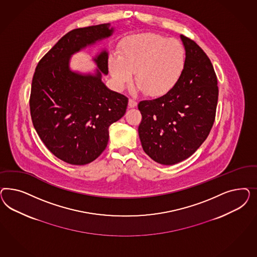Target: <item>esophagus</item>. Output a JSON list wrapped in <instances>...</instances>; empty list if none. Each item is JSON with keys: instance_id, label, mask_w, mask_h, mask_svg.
Wrapping results in <instances>:
<instances>
[{"instance_id": "1", "label": "esophagus", "mask_w": 257, "mask_h": 257, "mask_svg": "<svg viewBox=\"0 0 257 257\" xmlns=\"http://www.w3.org/2000/svg\"><path fill=\"white\" fill-rule=\"evenodd\" d=\"M138 105V102L137 101H135L134 99H129V101H128V106L130 107V108H134V107H136Z\"/></svg>"}]
</instances>
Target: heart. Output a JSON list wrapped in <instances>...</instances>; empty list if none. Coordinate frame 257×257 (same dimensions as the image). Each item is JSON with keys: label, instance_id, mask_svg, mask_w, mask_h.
Masks as SVG:
<instances>
[{"label": "heart", "instance_id": "heart-1", "mask_svg": "<svg viewBox=\"0 0 257 257\" xmlns=\"http://www.w3.org/2000/svg\"><path fill=\"white\" fill-rule=\"evenodd\" d=\"M186 65V51L179 40L157 34L128 39L119 57H112L109 70L118 89L132 79L137 89L151 97H161L176 86Z\"/></svg>", "mask_w": 257, "mask_h": 257}]
</instances>
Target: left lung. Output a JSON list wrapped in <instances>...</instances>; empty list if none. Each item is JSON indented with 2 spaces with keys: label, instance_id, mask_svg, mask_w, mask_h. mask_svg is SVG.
I'll list each match as a JSON object with an SVG mask.
<instances>
[{
  "label": "left lung",
  "instance_id": "left-lung-1",
  "mask_svg": "<svg viewBox=\"0 0 257 257\" xmlns=\"http://www.w3.org/2000/svg\"><path fill=\"white\" fill-rule=\"evenodd\" d=\"M186 65L176 86L162 97L141 101L139 135L153 160L174 165L192 156L214 124L218 79L209 57L194 40L181 35Z\"/></svg>",
  "mask_w": 257,
  "mask_h": 257
}]
</instances>
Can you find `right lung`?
Wrapping results in <instances>:
<instances>
[{
	"label": "right lung",
	"instance_id": "1",
	"mask_svg": "<svg viewBox=\"0 0 257 257\" xmlns=\"http://www.w3.org/2000/svg\"><path fill=\"white\" fill-rule=\"evenodd\" d=\"M108 25L67 33L39 60L33 76L32 122L46 148L66 163L86 165L101 156L107 146L109 126L127 108L128 98L101 82V72H108L105 51L95 58L100 69L96 75H81L69 69L70 55L111 36Z\"/></svg>",
	"mask_w": 257,
	"mask_h": 257
}]
</instances>
